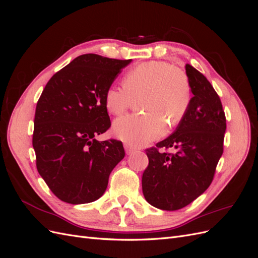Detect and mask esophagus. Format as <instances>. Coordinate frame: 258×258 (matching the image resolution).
<instances>
[{
  "instance_id": "obj_1",
  "label": "esophagus",
  "mask_w": 258,
  "mask_h": 258,
  "mask_svg": "<svg viewBox=\"0 0 258 258\" xmlns=\"http://www.w3.org/2000/svg\"><path fill=\"white\" fill-rule=\"evenodd\" d=\"M124 150H126V153H127L128 155H130V154H132V153H135V152H136V148L131 147V146H130V145H128V144H124Z\"/></svg>"
}]
</instances>
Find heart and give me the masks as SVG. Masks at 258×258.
<instances>
[{"label":"heart","mask_w":258,"mask_h":258,"mask_svg":"<svg viewBox=\"0 0 258 258\" xmlns=\"http://www.w3.org/2000/svg\"><path fill=\"white\" fill-rule=\"evenodd\" d=\"M141 96L140 110L144 114L122 116L113 123L114 135L132 146L159 138L165 121L172 127L183 118L190 104V83L184 71L168 62H143L123 76V87L112 85L106 89L104 103L108 112L120 115L132 99Z\"/></svg>","instance_id":"heart-1"}]
</instances>
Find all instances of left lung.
<instances>
[{"label": "left lung", "instance_id": "8db88e82", "mask_svg": "<svg viewBox=\"0 0 258 258\" xmlns=\"http://www.w3.org/2000/svg\"><path fill=\"white\" fill-rule=\"evenodd\" d=\"M192 98L188 110L167 139L146 150L148 166L142 175V190L148 204L179 210L204 194L222 157L226 118L220 97L204 74L186 64ZM173 147L174 154L158 148Z\"/></svg>", "mask_w": 258, "mask_h": 258}]
</instances>
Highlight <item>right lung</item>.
Returning a JSON list of instances; mask_svg holds the SVG:
<instances>
[{
	"instance_id": "right-lung-1",
	"label": "right lung",
	"mask_w": 258,
	"mask_h": 258,
	"mask_svg": "<svg viewBox=\"0 0 258 258\" xmlns=\"http://www.w3.org/2000/svg\"><path fill=\"white\" fill-rule=\"evenodd\" d=\"M131 61L82 54L45 86L32 144L38 173L60 200L83 205L99 199L124 157L120 141L99 142L95 137L111 127L105 91Z\"/></svg>"
}]
</instances>
